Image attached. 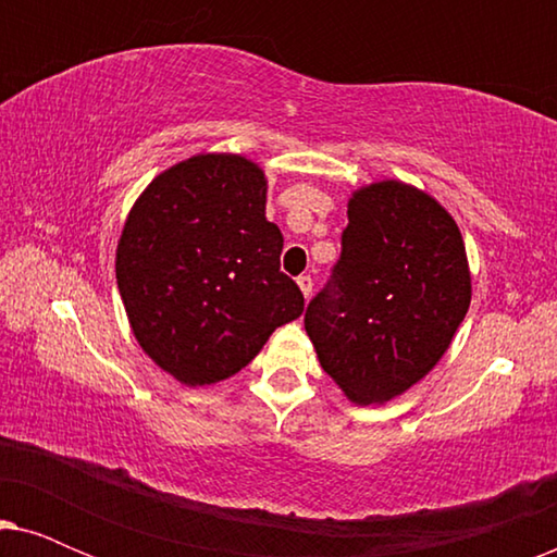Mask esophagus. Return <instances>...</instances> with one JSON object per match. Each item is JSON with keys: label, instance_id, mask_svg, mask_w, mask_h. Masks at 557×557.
<instances>
[{"label": "esophagus", "instance_id": "obj_1", "mask_svg": "<svg viewBox=\"0 0 557 557\" xmlns=\"http://www.w3.org/2000/svg\"><path fill=\"white\" fill-rule=\"evenodd\" d=\"M296 284H299L304 299H309L311 288H314V281H311V276H299V278H296Z\"/></svg>", "mask_w": 557, "mask_h": 557}]
</instances>
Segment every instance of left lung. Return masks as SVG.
Returning a JSON list of instances; mask_svg holds the SVG:
<instances>
[{"mask_svg": "<svg viewBox=\"0 0 557 557\" xmlns=\"http://www.w3.org/2000/svg\"><path fill=\"white\" fill-rule=\"evenodd\" d=\"M332 281L304 314L326 375L383 406L436 368L467 317L471 273L456 220L398 180L355 189Z\"/></svg>", "mask_w": 557, "mask_h": 557, "instance_id": "obj_1", "label": "left lung"}]
</instances>
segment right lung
Wrapping results in <instances>:
<instances>
[{
  "label": "right lung",
  "mask_w": 557,
  "mask_h": 557,
  "mask_svg": "<svg viewBox=\"0 0 557 557\" xmlns=\"http://www.w3.org/2000/svg\"><path fill=\"white\" fill-rule=\"evenodd\" d=\"M265 174L240 154H197L149 182L116 248V281L144 352L182 385H212L304 311L265 220Z\"/></svg>",
  "instance_id": "obj_1"
}]
</instances>
